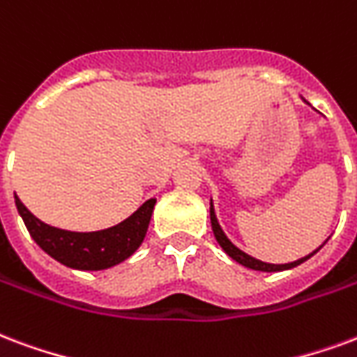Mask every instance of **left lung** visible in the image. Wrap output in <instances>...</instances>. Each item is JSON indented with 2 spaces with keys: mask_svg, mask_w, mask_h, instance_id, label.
I'll return each mask as SVG.
<instances>
[{
  "mask_svg": "<svg viewBox=\"0 0 357 357\" xmlns=\"http://www.w3.org/2000/svg\"><path fill=\"white\" fill-rule=\"evenodd\" d=\"M210 221H212V231H213V236H215V240L219 242V245L225 250V253L229 255V257H232V259L236 261V263H240V265L248 266V268H252V271H261V273H280V271H287V268H293V266L301 265V263H305L306 259H310L314 253L318 252H312L310 255H306V257H303V259H297L293 261V263H286V265H273V263H263V261L255 259V257H252V255H248V253H244L242 250H238L236 245L232 244L231 240L227 238L225 232L221 231V227H219L218 223V218H215V212H213V206L210 204Z\"/></svg>",
  "mask_w": 357,
  "mask_h": 357,
  "instance_id": "obj_1",
  "label": "left lung"
}]
</instances>
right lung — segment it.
Returning <instances> with one entry per match:
<instances>
[{
  "label": "right lung",
  "mask_w": 357,
  "mask_h": 357,
  "mask_svg": "<svg viewBox=\"0 0 357 357\" xmlns=\"http://www.w3.org/2000/svg\"><path fill=\"white\" fill-rule=\"evenodd\" d=\"M15 202L31 238L52 259L77 271H104L123 263L138 250L145 238L157 200L149 199L119 225L94 232H71L47 225L18 197H15Z\"/></svg>",
  "instance_id": "right-lung-1"
}]
</instances>
